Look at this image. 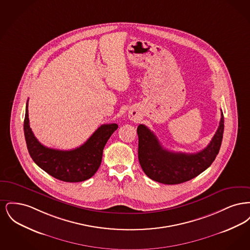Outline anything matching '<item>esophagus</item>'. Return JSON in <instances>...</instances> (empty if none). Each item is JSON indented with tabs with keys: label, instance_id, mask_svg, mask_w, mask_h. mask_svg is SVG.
<instances>
[{
	"label": "esophagus",
	"instance_id": "esophagus-1",
	"mask_svg": "<svg viewBox=\"0 0 250 250\" xmlns=\"http://www.w3.org/2000/svg\"><path fill=\"white\" fill-rule=\"evenodd\" d=\"M129 117H130L131 120H136V118H137V117H136V115H134V114H130V116H129Z\"/></svg>",
	"mask_w": 250,
	"mask_h": 250
}]
</instances>
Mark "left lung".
<instances>
[{"label":"left lung","instance_id":"obj_1","mask_svg":"<svg viewBox=\"0 0 250 250\" xmlns=\"http://www.w3.org/2000/svg\"><path fill=\"white\" fill-rule=\"evenodd\" d=\"M137 132L139 161L144 173L155 182L177 185L195 178L214 162L223 139L224 116L221 111L219 126L207 147L194 154L164 149L155 134L144 125H140Z\"/></svg>","mask_w":250,"mask_h":250}]
</instances>
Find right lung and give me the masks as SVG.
<instances>
[{"instance_id": "obj_1", "label": "right lung", "mask_w": 250, "mask_h": 250, "mask_svg": "<svg viewBox=\"0 0 250 250\" xmlns=\"http://www.w3.org/2000/svg\"><path fill=\"white\" fill-rule=\"evenodd\" d=\"M23 127L29 154L36 165L54 178L76 183L91 178L96 172L102 161L104 147L118 125H102L86 143L76 149L55 150L44 146L35 137L30 127L27 102Z\"/></svg>"}]
</instances>
